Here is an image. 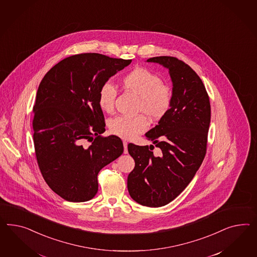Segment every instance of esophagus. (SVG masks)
<instances>
[{
    "label": "esophagus",
    "instance_id": "esophagus-1",
    "mask_svg": "<svg viewBox=\"0 0 257 257\" xmlns=\"http://www.w3.org/2000/svg\"><path fill=\"white\" fill-rule=\"evenodd\" d=\"M123 147H124V153H128V149H127V147H128V143L126 142V141H123Z\"/></svg>",
    "mask_w": 257,
    "mask_h": 257
}]
</instances>
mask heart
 <instances>
[{
    "instance_id": "b5f03b06",
    "label": "heart",
    "mask_w": 257,
    "mask_h": 257,
    "mask_svg": "<svg viewBox=\"0 0 257 257\" xmlns=\"http://www.w3.org/2000/svg\"><path fill=\"white\" fill-rule=\"evenodd\" d=\"M124 90L139 96L137 111L144 113L153 121H159L168 114L172 106V92L162 78L151 70L138 67L126 74L121 79ZM117 90L105 82L98 91V104L102 110L110 113L114 109ZM147 118L140 114L135 117L117 116L108 121V128L113 135L121 139H131L148 128Z\"/></svg>"
}]
</instances>
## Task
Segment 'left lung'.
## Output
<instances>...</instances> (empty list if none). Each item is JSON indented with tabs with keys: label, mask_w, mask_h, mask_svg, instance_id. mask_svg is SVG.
<instances>
[{
	"label": "left lung",
	"mask_w": 257,
	"mask_h": 257,
	"mask_svg": "<svg viewBox=\"0 0 257 257\" xmlns=\"http://www.w3.org/2000/svg\"><path fill=\"white\" fill-rule=\"evenodd\" d=\"M147 62L169 70L173 102L167 116L145 135L160 148L158 157L153 154L155 146L128 144L136 165L127 187L135 201L158 208L181 194L201 166L207 152L210 104L201 78L184 62L170 56Z\"/></svg>",
	"instance_id": "1"
}]
</instances>
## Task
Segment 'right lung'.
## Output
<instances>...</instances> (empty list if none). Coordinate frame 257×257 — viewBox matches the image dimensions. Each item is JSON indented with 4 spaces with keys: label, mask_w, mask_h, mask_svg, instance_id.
Returning a JSON list of instances; mask_svg holds the SVG:
<instances>
[{
    "label": "right lung",
    "mask_w": 257,
    "mask_h": 257,
    "mask_svg": "<svg viewBox=\"0 0 257 257\" xmlns=\"http://www.w3.org/2000/svg\"><path fill=\"white\" fill-rule=\"evenodd\" d=\"M131 62L98 53L70 56L38 87L33 119L36 160L49 188L67 201L93 198L99 171L123 153L117 136L101 137L105 123L98 91Z\"/></svg>",
    "instance_id": "right-lung-1"
}]
</instances>
